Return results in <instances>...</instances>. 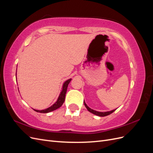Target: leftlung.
Listing matches in <instances>:
<instances>
[{"mask_svg":"<svg viewBox=\"0 0 153 153\" xmlns=\"http://www.w3.org/2000/svg\"><path fill=\"white\" fill-rule=\"evenodd\" d=\"M84 105L85 106V107L87 108V109L88 110V111H89L90 112L92 113V114H94V115H98V116H100V117H104V116H106V115H108L111 114L112 113H113V112H114V111H115V110H116V109H115V110H113L109 111V112H98V111H96V110H92V109L90 108L89 107V106H88L86 105V103H85V101H84Z\"/></svg>","mask_w":153,"mask_h":153,"instance_id":"left-lung-1","label":"left lung"}]
</instances>
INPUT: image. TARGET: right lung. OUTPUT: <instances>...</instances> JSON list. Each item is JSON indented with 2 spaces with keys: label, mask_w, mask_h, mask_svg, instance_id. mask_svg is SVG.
Segmentation results:
<instances>
[{
  "label": "right lung",
  "mask_w": 153,
  "mask_h": 153,
  "mask_svg": "<svg viewBox=\"0 0 153 153\" xmlns=\"http://www.w3.org/2000/svg\"><path fill=\"white\" fill-rule=\"evenodd\" d=\"M71 80V79H69L64 83L63 86H62V91H61V94H60L59 98L57 99V101L52 106H51L50 107H49L47 109L42 110H35V109H34V110L37 112L48 113V112H52V111H53V110L61 107L62 105L63 104V103L64 102V100H65V96H66V93L67 91V88H68V84H69V82H70Z\"/></svg>",
  "instance_id": "1"
}]
</instances>
